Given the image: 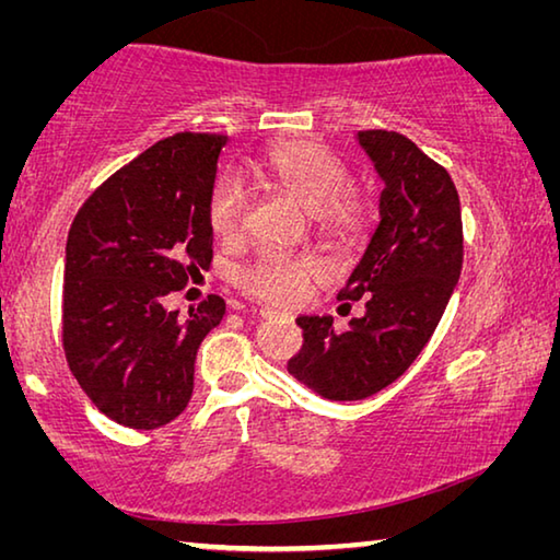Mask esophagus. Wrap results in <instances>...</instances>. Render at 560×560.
Segmentation results:
<instances>
[{"label": "esophagus", "instance_id": "1", "mask_svg": "<svg viewBox=\"0 0 560 560\" xmlns=\"http://www.w3.org/2000/svg\"><path fill=\"white\" fill-rule=\"evenodd\" d=\"M259 314L264 316V318H293V316H289V314H283V311H277V308H271V306H261L259 308Z\"/></svg>", "mask_w": 560, "mask_h": 560}]
</instances>
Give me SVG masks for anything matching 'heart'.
I'll return each instance as SVG.
<instances>
[{"instance_id": "1", "label": "heart", "mask_w": 560, "mask_h": 560, "mask_svg": "<svg viewBox=\"0 0 560 560\" xmlns=\"http://www.w3.org/2000/svg\"><path fill=\"white\" fill-rule=\"evenodd\" d=\"M254 170L273 187L291 195L301 207L314 212V222L324 234L348 240L365 224V207L355 197L343 195L348 170L316 143L273 145ZM246 195L234 175L217 177L207 197V220L220 240H236L244 226ZM320 279V264L308 254L264 249L242 273V287L269 303H299Z\"/></svg>"}]
</instances>
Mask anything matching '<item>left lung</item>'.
I'll return each instance as SVG.
<instances>
[{
  "instance_id": "1",
  "label": "left lung",
  "mask_w": 560,
  "mask_h": 560,
  "mask_svg": "<svg viewBox=\"0 0 560 560\" xmlns=\"http://www.w3.org/2000/svg\"><path fill=\"white\" fill-rule=\"evenodd\" d=\"M383 179L381 224L340 301L365 316L338 334L330 316H301L303 346L289 373L328 400H363L395 383L428 346L459 281V195L447 170L395 130H360Z\"/></svg>"
}]
</instances>
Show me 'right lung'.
<instances>
[{"mask_svg":"<svg viewBox=\"0 0 560 560\" xmlns=\"http://www.w3.org/2000/svg\"><path fill=\"white\" fill-rule=\"evenodd\" d=\"M226 136L175 132L113 173L75 214L63 267V353L113 422L155 430L185 410L197 348L224 299L167 311L165 299L212 264L207 197Z\"/></svg>","mask_w":560,"mask_h":560,"instance_id":"add662e5","label":"right lung"}]
</instances>
